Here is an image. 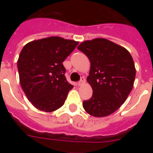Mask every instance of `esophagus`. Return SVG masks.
Returning <instances> with one entry per match:
<instances>
[{"label":"esophagus","instance_id":"34e87169","mask_svg":"<svg viewBox=\"0 0 153 153\" xmlns=\"http://www.w3.org/2000/svg\"><path fill=\"white\" fill-rule=\"evenodd\" d=\"M85 82H86V80H85V77H81V79H80V81H79V82H78V83H77V85L79 86H83V84H84L85 83Z\"/></svg>","mask_w":153,"mask_h":153}]
</instances>
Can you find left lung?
Returning <instances> with one entry per match:
<instances>
[{"label":"left lung","mask_w":153,"mask_h":153,"mask_svg":"<svg viewBox=\"0 0 153 153\" xmlns=\"http://www.w3.org/2000/svg\"><path fill=\"white\" fill-rule=\"evenodd\" d=\"M77 49L90 61L86 80L93 89V96L83 101V108L93 117H107L122 106L133 87V59L125 47L105 38L86 40Z\"/></svg>","instance_id":"8db88e82"}]
</instances>
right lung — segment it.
Wrapping results in <instances>:
<instances>
[{
    "label": "right lung",
    "mask_w": 153,
    "mask_h": 153,
    "mask_svg": "<svg viewBox=\"0 0 153 153\" xmlns=\"http://www.w3.org/2000/svg\"><path fill=\"white\" fill-rule=\"evenodd\" d=\"M78 41L49 36L30 41L17 60L20 83L28 100L36 109L53 112L64 104L74 86L67 82L63 62Z\"/></svg>",
    "instance_id": "add662e5"
}]
</instances>
